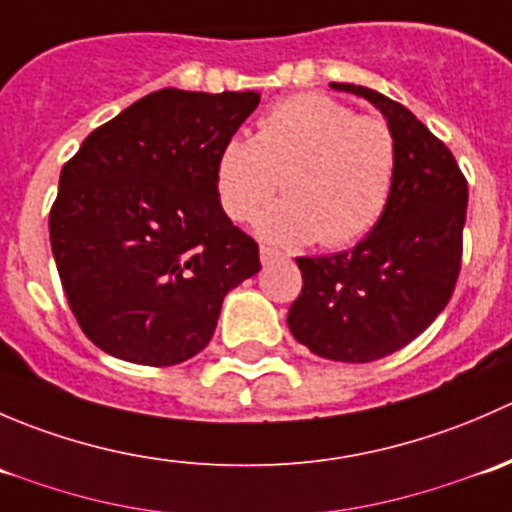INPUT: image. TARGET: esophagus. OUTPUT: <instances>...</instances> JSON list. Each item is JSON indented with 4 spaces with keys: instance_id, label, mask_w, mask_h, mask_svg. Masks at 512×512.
<instances>
[{
    "instance_id": "esophagus-1",
    "label": "esophagus",
    "mask_w": 512,
    "mask_h": 512,
    "mask_svg": "<svg viewBox=\"0 0 512 512\" xmlns=\"http://www.w3.org/2000/svg\"><path fill=\"white\" fill-rule=\"evenodd\" d=\"M280 257H282V252L275 250V247H267V245L260 247V260H262V265H270V262L280 260Z\"/></svg>"
}]
</instances>
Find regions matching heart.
<instances>
[{"mask_svg": "<svg viewBox=\"0 0 512 512\" xmlns=\"http://www.w3.org/2000/svg\"><path fill=\"white\" fill-rule=\"evenodd\" d=\"M396 178V138L381 116H364L327 94H292L257 118L255 138H227L215 158V193L232 223L260 220L282 245L347 247L374 230Z\"/></svg>", "mask_w": 512, "mask_h": 512, "instance_id": "obj_1", "label": "heart"}]
</instances>
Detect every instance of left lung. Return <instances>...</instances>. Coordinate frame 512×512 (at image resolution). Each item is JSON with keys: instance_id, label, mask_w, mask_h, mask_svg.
<instances>
[{"instance_id": "1", "label": "left lung", "mask_w": 512, "mask_h": 512, "mask_svg": "<svg viewBox=\"0 0 512 512\" xmlns=\"http://www.w3.org/2000/svg\"><path fill=\"white\" fill-rule=\"evenodd\" d=\"M332 89L364 96L396 138L389 205L354 250L297 257L302 292L287 324L317 356L349 364L389 356L443 312L463 262L468 180L441 138L399 101L354 84Z\"/></svg>"}]
</instances>
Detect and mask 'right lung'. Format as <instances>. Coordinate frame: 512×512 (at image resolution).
I'll use <instances>...</instances> for the list:
<instances>
[{
  "label": "right lung",
  "mask_w": 512,
  "mask_h": 512,
  "mask_svg": "<svg viewBox=\"0 0 512 512\" xmlns=\"http://www.w3.org/2000/svg\"><path fill=\"white\" fill-rule=\"evenodd\" d=\"M255 91L160 89L89 133L61 168L51 252L81 332L106 354L170 366L208 347L260 247L215 193V158Z\"/></svg>",
  "instance_id": "right-lung-1"
}]
</instances>
